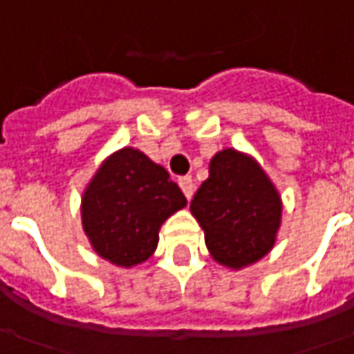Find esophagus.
<instances>
[{
  "label": "esophagus",
  "mask_w": 354,
  "mask_h": 354,
  "mask_svg": "<svg viewBox=\"0 0 354 354\" xmlns=\"http://www.w3.org/2000/svg\"><path fill=\"white\" fill-rule=\"evenodd\" d=\"M178 184H180V188L184 192V196L188 200H192V196H194V180H192V176H182L178 180Z\"/></svg>",
  "instance_id": "esophagus-1"
}]
</instances>
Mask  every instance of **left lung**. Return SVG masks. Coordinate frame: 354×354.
Segmentation results:
<instances>
[{
    "label": "left lung",
    "instance_id": "left-lung-1",
    "mask_svg": "<svg viewBox=\"0 0 354 354\" xmlns=\"http://www.w3.org/2000/svg\"><path fill=\"white\" fill-rule=\"evenodd\" d=\"M189 209L205 233L212 257L239 270L274 247L282 201L257 160L225 149L212 158L209 178L196 192Z\"/></svg>",
    "mask_w": 354,
    "mask_h": 354
}]
</instances>
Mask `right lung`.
Returning a JSON list of instances; mask_svg holds the SVG:
<instances>
[{"label":"right lung","instance_id":"right-lung-1","mask_svg":"<svg viewBox=\"0 0 354 354\" xmlns=\"http://www.w3.org/2000/svg\"><path fill=\"white\" fill-rule=\"evenodd\" d=\"M188 201L160 165L137 149L111 154L82 198V225L93 250L117 266L145 262L158 229Z\"/></svg>","mask_w":354,"mask_h":354}]
</instances>
